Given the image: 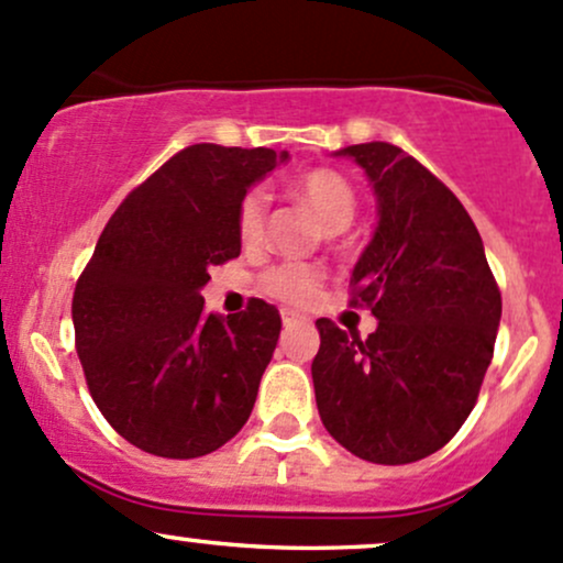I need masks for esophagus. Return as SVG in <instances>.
I'll list each match as a JSON object with an SVG mask.
<instances>
[{
    "instance_id": "obj_1",
    "label": "esophagus",
    "mask_w": 563,
    "mask_h": 563,
    "mask_svg": "<svg viewBox=\"0 0 563 563\" xmlns=\"http://www.w3.org/2000/svg\"><path fill=\"white\" fill-rule=\"evenodd\" d=\"M280 318H283V325H286V329H294V325L307 323L305 314H299V312H294V310H283Z\"/></svg>"
}]
</instances>
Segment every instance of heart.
<instances>
[{
	"label": "heart",
	"mask_w": 563,
	"mask_h": 563,
	"mask_svg": "<svg viewBox=\"0 0 563 563\" xmlns=\"http://www.w3.org/2000/svg\"><path fill=\"white\" fill-rule=\"evenodd\" d=\"M294 197L310 208L318 224L329 234L344 232L357 213V195L352 184L336 170H312L294 184ZM264 200L258 191H249L238 206V238L245 249H256L264 238ZM320 286V272L310 264H277L262 275V291L277 301L305 305Z\"/></svg>",
	"instance_id": "b5f03b06"
}]
</instances>
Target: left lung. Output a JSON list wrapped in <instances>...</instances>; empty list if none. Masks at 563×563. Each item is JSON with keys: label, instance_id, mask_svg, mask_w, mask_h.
I'll list each match as a JSON object with an SVG mask.
<instances>
[{"label": "left lung", "instance_id": "left-lung-1", "mask_svg": "<svg viewBox=\"0 0 563 563\" xmlns=\"http://www.w3.org/2000/svg\"><path fill=\"white\" fill-rule=\"evenodd\" d=\"M376 197L372 243L352 269V305L379 323L368 339L314 320V400L325 430L376 465L446 446L471 417L497 339L503 296L454 191L385 141L344 146Z\"/></svg>", "mask_w": 563, "mask_h": 563}]
</instances>
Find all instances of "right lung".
Wrapping results in <instances>:
<instances>
[{"label": "right lung", "instance_id": "1", "mask_svg": "<svg viewBox=\"0 0 563 563\" xmlns=\"http://www.w3.org/2000/svg\"><path fill=\"white\" fill-rule=\"evenodd\" d=\"M288 152L195 144L122 200L74 288L88 390L125 441L168 460L224 446L249 422L280 336V312L251 299L208 314V269L240 256L234 219Z\"/></svg>", "mask_w": 563, "mask_h": 563}]
</instances>
